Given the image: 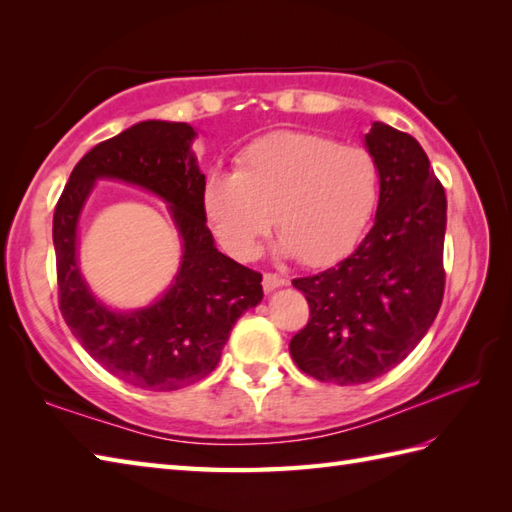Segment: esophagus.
<instances>
[{
  "mask_svg": "<svg viewBox=\"0 0 512 512\" xmlns=\"http://www.w3.org/2000/svg\"><path fill=\"white\" fill-rule=\"evenodd\" d=\"M262 286H264L266 292H273L277 288L288 286V279H284L281 275H275V273H266L264 279H262Z\"/></svg>",
  "mask_w": 512,
  "mask_h": 512,
  "instance_id": "esophagus-1",
  "label": "esophagus"
}]
</instances>
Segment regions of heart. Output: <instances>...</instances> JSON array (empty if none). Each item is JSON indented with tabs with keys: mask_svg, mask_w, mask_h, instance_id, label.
<instances>
[{
	"mask_svg": "<svg viewBox=\"0 0 512 512\" xmlns=\"http://www.w3.org/2000/svg\"><path fill=\"white\" fill-rule=\"evenodd\" d=\"M378 204V165L365 147L306 132L255 140L235 173L204 182L202 206L217 242L235 259H253L273 213L275 253L328 266L363 237Z\"/></svg>",
	"mask_w": 512,
	"mask_h": 512,
	"instance_id": "1",
	"label": "heart"
}]
</instances>
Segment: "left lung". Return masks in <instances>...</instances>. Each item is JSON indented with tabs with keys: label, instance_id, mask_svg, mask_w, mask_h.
Returning <instances> with one entry per match:
<instances>
[{
	"label": "left lung",
	"instance_id": "1",
	"mask_svg": "<svg viewBox=\"0 0 512 512\" xmlns=\"http://www.w3.org/2000/svg\"><path fill=\"white\" fill-rule=\"evenodd\" d=\"M363 143L380 184L372 231L334 268L292 281L310 303V321L292 336L290 356L321 383L361 385L387 374L422 341L444 295L447 195L427 154L378 121Z\"/></svg>",
	"mask_w": 512,
	"mask_h": 512
}]
</instances>
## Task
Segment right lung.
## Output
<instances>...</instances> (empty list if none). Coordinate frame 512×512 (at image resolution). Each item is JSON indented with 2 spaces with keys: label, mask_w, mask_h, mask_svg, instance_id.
Returning <instances> with one entry per match:
<instances>
[{
  "label": "right lung",
  "mask_w": 512,
  "mask_h": 512,
  "mask_svg": "<svg viewBox=\"0 0 512 512\" xmlns=\"http://www.w3.org/2000/svg\"><path fill=\"white\" fill-rule=\"evenodd\" d=\"M187 123L143 121L90 149L70 173L52 220L59 308L76 341L125 383L173 391L209 376L237 319L264 297L262 275L215 248L202 206L204 173ZM99 179L125 181L168 204L181 266L147 307L118 311L96 298L78 266V224Z\"/></svg>",
  "instance_id": "obj_1"
}]
</instances>
